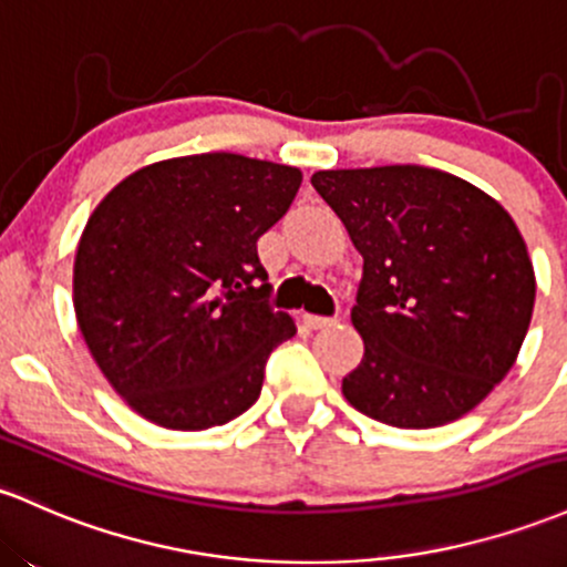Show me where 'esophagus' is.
Segmentation results:
<instances>
[{"instance_id": "esophagus-1", "label": "esophagus", "mask_w": 567, "mask_h": 567, "mask_svg": "<svg viewBox=\"0 0 567 567\" xmlns=\"http://www.w3.org/2000/svg\"><path fill=\"white\" fill-rule=\"evenodd\" d=\"M303 322H307L309 328H331V326H336L333 317H320V315H303Z\"/></svg>"}]
</instances>
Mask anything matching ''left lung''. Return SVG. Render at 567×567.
<instances>
[{
  "instance_id": "obj_1",
  "label": "left lung",
  "mask_w": 567,
  "mask_h": 567,
  "mask_svg": "<svg viewBox=\"0 0 567 567\" xmlns=\"http://www.w3.org/2000/svg\"><path fill=\"white\" fill-rule=\"evenodd\" d=\"M312 185L363 255V360L341 393L406 431L468 414L530 328L536 271L514 217L468 179L414 164L315 172Z\"/></svg>"
}]
</instances>
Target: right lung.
Here are the masks:
<instances>
[{
    "mask_svg": "<svg viewBox=\"0 0 567 567\" xmlns=\"http://www.w3.org/2000/svg\"><path fill=\"white\" fill-rule=\"evenodd\" d=\"M301 179L247 155H179L96 204L74 255V317L110 388L147 422L207 431L258 401L271 350L296 333L266 307L258 239Z\"/></svg>",
    "mask_w": 567,
    "mask_h": 567,
    "instance_id": "1",
    "label": "right lung"
}]
</instances>
